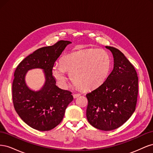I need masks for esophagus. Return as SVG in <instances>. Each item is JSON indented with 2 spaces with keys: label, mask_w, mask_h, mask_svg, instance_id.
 I'll return each instance as SVG.
<instances>
[{
  "label": "esophagus",
  "mask_w": 153,
  "mask_h": 153,
  "mask_svg": "<svg viewBox=\"0 0 153 153\" xmlns=\"http://www.w3.org/2000/svg\"><path fill=\"white\" fill-rule=\"evenodd\" d=\"M73 96L74 98H78V96H80V94H73Z\"/></svg>",
  "instance_id": "1"
}]
</instances>
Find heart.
<instances>
[{"mask_svg": "<svg viewBox=\"0 0 153 153\" xmlns=\"http://www.w3.org/2000/svg\"><path fill=\"white\" fill-rule=\"evenodd\" d=\"M111 61L108 53L101 48H85L63 57L61 65L55 64L52 75L61 87L66 85V71L77 87L89 91L99 87L107 77Z\"/></svg>", "mask_w": 153, "mask_h": 153, "instance_id": "1", "label": "heart"}]
</instances>
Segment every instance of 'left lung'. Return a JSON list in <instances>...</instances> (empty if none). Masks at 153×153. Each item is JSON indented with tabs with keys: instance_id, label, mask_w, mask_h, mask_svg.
I'll list each match as a JSON object with an SVG mask.
<instances>
[{
	"instance_id": "obj_1",
	"label": "left lung",
	"mask_w": 153,
	"mask_h": 153,
	"mask_svg": "<svg viewBox=\"0 0 153 153\" xmlns=\"http://www.w3.org/2000/svg\"><path fill=\"white\" fill-rule=\"evenodd\" d=\"M114 57V68L100 87L86 94V116L94 128L103 131L118 128L135 110L138 76L135 68L119 50L105 47Z\"/></svg>"
}]
</instances>
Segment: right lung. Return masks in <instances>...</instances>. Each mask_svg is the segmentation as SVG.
Wrapping results in <instances>:
<instances>
[{
    "mask_svg": "<svg viewBox=\"0 0 153 153\" xmlns=\"http://www.w3.org/2000/svg\"><path fill=\"white\" fill-rule=\"evenodd\" d=\"M69 41H59L55 45L42 47L28 55L18 64L14 73L12 86L13 105L20 117L37 130L49 131L62 121L68 105L73 100L71 92L59 88L52 75L55 62ZM44 69L45 82L38 91L30 90L25 78L30 69Z\"/></svg>",
    "mask_w": 153,
    "mask_h": 153,
    "instance_id": "obj_1",
    "label": "right lung"
}]
</instances>
